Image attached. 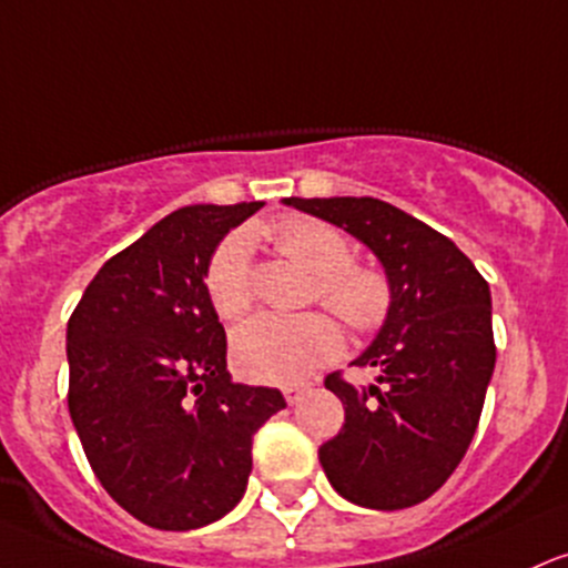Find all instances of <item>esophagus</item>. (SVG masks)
Masks as SVG:
<instances>
[{
    "label": "esophagus",
    "mask_w": 568,
    "mask_h": 568,
    "mask_svg": "<svg viewBox=\"0 0 568 568\" xmlns=\"http://www.w3.org/2000/svg\"><path fill=\"white\" fill-rule=\"evenodd\" d=\"M304 394H307V388H304V385H288V388L283 390L285 402H288L291 407H294V404L302 402V396H304Z\"/></svg>",
    "instance_id": "1"
}]
</instances>
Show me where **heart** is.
<instances>
[{
  "label": "heart",
  "mask_w": 568,
  "mask_h": 568,
  "mask_svg": "<svg viewBox=\"0 0 568 568\" xmlns=\"http://www.w3.org/2000/svg\"><path fill=\"white\" fill-rule=\"evenodd\" d=\"M280 253L294 258L315 277V298L334 310L353 332H375L390 307L388 277L375 266L353 261L345 232L315 217H291L272 229ZM207 294L223 321H240L253 307L251 240L229 236L207 272ZM345 336L328 313L296 317L261 315L245 323L232 339L236 369L261 383H294L313 375L342 353Z\"/></svg>",
  "instance_id": "b5f03b06"
}]
</instances>
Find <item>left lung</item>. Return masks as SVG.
Instances as JSON below:
<instances>
[{"label":"left lung","instance_id":"8db88e82","mask_svg":"<svg viewBox=\"0 0 568 568\" xmlns=\"http://www.w3.org/2000/svg\"><path fill=\"white\" fill-rule=\"evenodd\" d=\"M345 229L383 264L390 307L355 366L377 383L355 388L339 372L326 388L345 404V426L321 445L323 471L358 507L404 509L426 501L477 432L496 366L490 288L456 242L372 196L283 199Z\"/></svg>","mask_w":568,"mask_h":568}]
</instances>
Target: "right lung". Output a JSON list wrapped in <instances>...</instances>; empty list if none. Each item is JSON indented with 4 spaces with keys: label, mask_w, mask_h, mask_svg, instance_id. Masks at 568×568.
<instances>
[{
    "label": "right lung",
    "mask_w": 568,
    "mask_h": 568,
    "mask_svg": "<svg viewBox=\"0 0 568 568\" xmlns=\"http://www.w3.org/2000/svg\"><path fill=\"white\" fill-rule=\"evenodd\" d=\"M261 202L191 204L104 261L67 323L70 415L102 488L145 526L191 531L240 504L253 434L285 407L234 383L210 258Z\"/></svg>",
    "instance_id": "1"
}]
</instances>
